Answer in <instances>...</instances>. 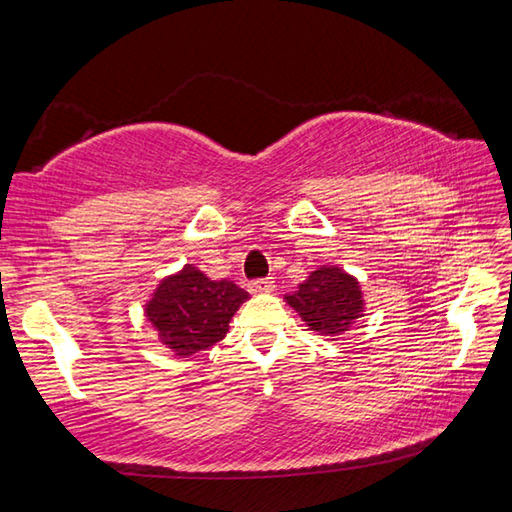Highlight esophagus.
Listing matches in <instances>:
<instances>
[{"label":"esophagus","mask_w":512,"mask_h":512,"mask_svg":"<svg viewBox=\"0 0 512 512\" xmlns=\"http://www.w3.org/2000/svg\"><path fill=\"white\" fill-rule=\"evenodd\" d=\"M275 289V280L273 277H266V280H253L248 284V291L253 296H259V293H271Z\"/></svg>","instance_id":"1"}]
</instances>
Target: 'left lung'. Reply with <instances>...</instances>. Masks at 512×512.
<instances>
[{
	"mask_svg": "<svg viewBox=\"0 0 512 512\" xmlns=\"http://www.w3.org/2000/svg\"><path fill=\"white\" fill-rule=\"evenodd\" d=\"M284 302L305 320L311 332L332 341L366 316L361 282L339 264L318 266L296 291L284 296Z\"/></svg>",
	"mask_w": 512,
	"mask_h": 512,
	"instance_id": "obj_1",
	"label": "left lung"
}]
</instances>
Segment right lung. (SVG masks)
Returning <instances> with one entry per match:
<instances>
[{
	"label": "right lung",
	"instance_id": "add662e5",
	"mask_svg": "<svg viewBox=\"0 0 512 512\" xmlns=\"http://www.w3.org/2000/svg\"><path fill=\"white\" fill-rule=\"evenodd\" d=\"M248 300L235 282L212 280L201 268L185 264L162 277L144 305V316L158 339L176 357L212 348L228 334L230 320Z\"/></svg>",
	"mask_w": 512,
	"mask_h": 512
}]
</instances>
